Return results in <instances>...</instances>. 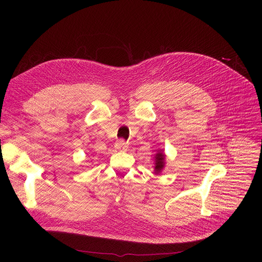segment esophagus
I'll list each match as a JSON object with an SVG mask.
<instances>
[{"instance_id":"1","label":"esophagus","mask_w":262,"mask_h":262,"mask_svg":"<svg viewBox=\"0 0 262 262\" xmlns=\"http://www.w3.org/2000/svg\"><path fill=\"white\" fill-rule=\"evenodd\" d=\"M115 148L117 150H120V152H124V150L127 149V143L124 140H119L116 144H115Z\"/></svg>"}]
</instances>
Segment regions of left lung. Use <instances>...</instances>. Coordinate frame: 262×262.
<instances>
[{"label":"left lung","instance_id":"left-lung-1","mask_svg":"<svg viewBox=\"0 0 262 262\" xmlns=\"http://www.w3.org/2000/svg\"><path fill=\"white\" fill-rule=\"evenodd\" d=\"M164 167H166V154H164V149H157V153L154 157V173L156 175L161 174Z\"/></svg>","mask_w":262,"mask_h":262}]
</instances>
